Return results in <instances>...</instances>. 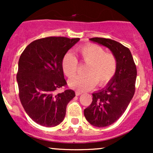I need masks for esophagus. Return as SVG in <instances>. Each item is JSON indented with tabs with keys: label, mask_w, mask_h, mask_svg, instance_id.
Segmentation results:
<instances>
[{
	"label": "esophagus",
	"mask_w": 153,
	"mask_h": 153,
	"mask_svg": "<svg viewBox=\"0 0 153 153\" xmlns=\"http://www.w3.org/2000/svg\"><path fill=\"white\" fill-rule=\"evenodd\" d=\"M82 93L80 92V91H75V95L76 96H80V95H81Z\"/></svg>",
	"instance_id": "34e87169"
}]
</instances>
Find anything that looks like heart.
Instances as JSON below:
<instances>
[{
  "mask_svg": "<svg viewBox=\"0 0 153 153\" xmlns=\"http://www.w3.org/2000/svg\"><path fill=\"white\" fill-rule=\"evenodd\" d=\"M78 53L80 59L86 63L85 75H76L70 80V87L80 91L90 90L97 84L99 86L106 85L111 80L117 68L115 56L106 53L101 47L94 44H88L79 47ZM78 60L71 53H66L62 60L64 73L71 78L75 74Z\"/></svg>",
  "mask_w": 153,
  "mask_h": 153,
  "instance_id": "obj_1",
  "label": "heart"
}]
</instances>
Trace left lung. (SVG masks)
<instances>
[{"label":"left lung","mask_w":153,"mask_h":153,"mask_svg":"<svg viewBox=\"0 0 153 153\" xmlns=\"http://www.w3.org/2000/svg\"><path fill=\"white\" fill-rule=\"evenodd\" d=\"M89 40L109 49L117 61L113 78L103 88L92 94V103L84 109V116L91 124L108 127L122 117L134 96L137 68L130 50L121 43L100 37Z\"/></svg>","instance_id":"1"}]
</instances>
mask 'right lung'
Wrapping results in <instances>:
<instances>
[{"mask_svg":"<svg viewBox=\"0 0 153 153\" xmlns=\"http://www.w3.org/2000/svg\"><path fill=\"white\" fill-rule=\"evenodd\" d=\"M79 40L60 36L39 39L21 54L16 76L19 98L26 114L40 125L52 127L60 124L67 105L75 96L71 89L54 92L66 85L62 60Z\"/></svg>","mask_w":153,"mask_h":153,"instance_id":"obj_1","label":"right lung"}]
</instances>
